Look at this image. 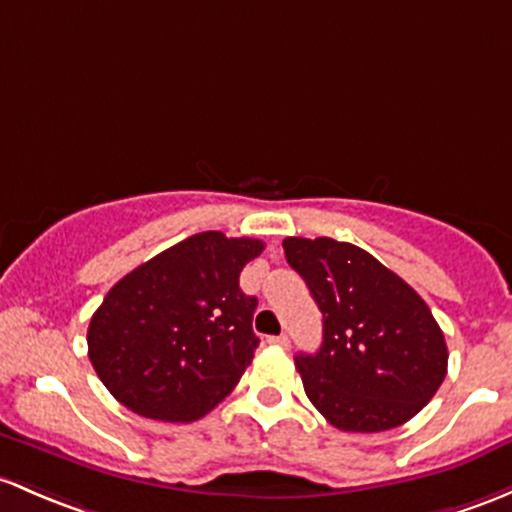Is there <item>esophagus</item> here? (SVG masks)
Listing matches in <instances>:
<instances>
[{
  "label": "esophagus",
  "instance_id": "obj_1",
  "mask_svg": "<svg viewBox=\"0 0 512 512\" xmlns=\"http://www.w3.org/2000/svg\"><path fill=\"white\" fill-rule=\"evenodd\" d=\"M267 341H270L272 346H282V348L289 346V338L284 336V333H279V336H270V338H267Z\"/></svg>",
  "mask_w": 512,
  "mask_h": 512
}]
</instances>
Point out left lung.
<instances>
[{"label": "left lung", "mask_w": 512, "mask_h": 512, "mask_svg": "<svg viewBox=\"0 0 512 512\" xmlns=\"http://www.w3.org/2000/svg\"><path fill=\"white\" fill-rule=\"evenodd\" d=\"M284 255L324 314V343L294 358L306 397L341 432H385L422 410L446 378L444 333L424 299L370 252L287 238Z\"/></svg>", "instance_id": "1"}]
</instances>
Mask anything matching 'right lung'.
Listing matches in <instances>:
<instances>
[{"instance_id":"right-lung-1","label":"right lung","mask_w":512,"mask_h":512,"mask_svg":"<svg viewBox=\"0 0 512 512\" xmlns=\"http://www.w3.org/2000/svg\"><path fill=\"white\" fill-rule=\"evenodd\" d=\"M265 250L218 230L191 235L122 277L88 326V355L127 410L161 422L201 419L233 392L260 338L257 299L240 272Z\"/></svg>"}]
</instances>
